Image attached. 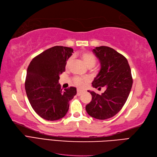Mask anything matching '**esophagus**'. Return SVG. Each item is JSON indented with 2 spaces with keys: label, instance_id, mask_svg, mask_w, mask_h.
Wrapping results in <instances>:
<instances>
[{
  "label": "esophagus",
  "instance_id": "1",
  "mask_svg": "<svg viewBox=\"0 0 157 157\" xmlns=\"http://www.w3.org/2000/svg\"><path fill=\"white\" fill-rule=\"evenodd\" d=\"M83 93V90H77V93H76V94H77V96H80V95H81Z\"/></svg>",
  "mask_w": 157,
  "mask_h": 157
}]
</instances>
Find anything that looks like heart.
<instances>
[{
	"instance_id": "b5f03b06",
	"label": "heart",
	"mask_w": 157,
	"mask_h": 157,
	"mask_svg": "<svg viewBox=\"0 0 157 157\" xmlns=\"http://www.w3.org/2000/svg\"><path fill=\"white\" fill-rule=\"evenodd\" d=\"M79 56H81V58L82 59L84 63L86 64V65L89 68L93 67L97 63L96 57H95V56L90 52H85V51L81 52L79 54ZM72 61V59L71 57H70V58L67 60L66 63L67 68L69 67ZM86 81L87 80L85 78L79 77V76H75L73 78V82L75 83V85L78 87H82L84 85H85V84L86 82Z\"/></svg>"
}]
</instances>
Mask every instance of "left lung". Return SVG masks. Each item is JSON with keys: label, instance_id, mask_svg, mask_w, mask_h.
<instances>
[{"label": "left lung", "instance_id": "8db88e82", "mask_svg": "<svg viewBox=\"0 0 157 157\" xmlns=\"http://www.w3.org/2000/svg\"><path fill=\"white\" fill-rule=\"evenodd\" d=\"M93 51L100 61L101 70L92 85L106 89L101 95L88 90L92 101L86 110L92 117L105 120L117 114L127 101L132 85L131 71L127 59L114 49L101 46Z\"/></svg>", "mask_w": 157, "mask_h": 157}]
</instances>
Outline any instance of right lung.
I'll list each match as a JSON object with an SVG mask.
<instances>
[{"instance_id":"right-lung-1","label":"right lung","mask_w":157,"mask_h":157,"mask_svg":"<svg viewBox=\"0 0 157 157\" xmlns=\"http://www.w3.org/2000/svg\"><path fill=\"white\" fill-rule=\"evenodd\" d=\"M73 49L55 46L31 60L27 68L25 90L30 105L45 120L56 121L66 115L69 101L76 94L75 87L61 89L59 75Z\"/></svg>"}]
</instances>
